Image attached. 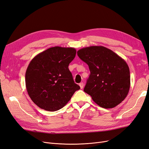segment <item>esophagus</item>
Returning <instances> with one entry per match:
<instances>
[{
  "label": "esophagus",
  "instance_id": "esophagus-1",
  "mask_svg": "<svg viewBox=\"0 0 149 149\" xmlns=\"http://www.w3.org/2000/svg\"><path fill=\"white\" fill-rule=\"evenodd\" d=\"M79 86H80V88H81V89H83L84 86V84L83 82H81V83L79 84Z\"/></svg>",
  "mask_w": 149,
  "mask_h": 149
}]
</instances>
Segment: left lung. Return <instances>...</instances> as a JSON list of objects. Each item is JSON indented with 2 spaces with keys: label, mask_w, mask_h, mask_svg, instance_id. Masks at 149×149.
I'll return each instance as SVG.
<instances>
[{
  "label": "left lung",
  "mask_w": 149,
  "mask_h": 149,
  "mask_svg": "<svg viewBox=\"0 0 149 149\" xmlns=\"http://www.w3.org/2000/svg\"><path fill=\"white\" fill-rule=\"evenodd\" d=\"M77 54L90 70L84 91L103 108H113L122 102L130 88V69L125 61L102 46L83 48Z\"/></svg>",
  "instance_id": "obj_1"
}]
</instances>
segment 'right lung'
Listing matches in <instances>:
<instances>
[{"mask_svg": "<svg viewBox=\"0 0 149 149\" xmlns=\"http://www.w3.org/2000/svg\"><path fill=\"white\" fill-rule=\"evenodd\" d=\"M75 54L74 48L54 47L31 60L26 72V87L38 107L47 111H58L80 88L68 68Z\"/></svg>", "mask_w": 149, "mask_h": 149, "instance_id": "1", "label": "right lung"}]
</instances>
